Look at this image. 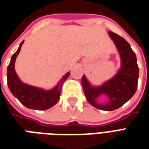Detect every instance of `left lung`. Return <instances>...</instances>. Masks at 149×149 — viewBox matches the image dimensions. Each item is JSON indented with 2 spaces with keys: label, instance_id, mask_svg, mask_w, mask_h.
Wrapping results in <instances>:
<instances>
[{
  "label": "left lung",
  "instance_id": "obj_1",
  "mask_svg": "<svg viewBox=\"0 0 149 149\" xmlns=\"http://www.w3.org/2000/svg\"><path fill=\"white\" fill-rule=\"evenodd\" d=\"M108 34L119 52L121 69L114 77L100 87L91 86L85 76H83L81 80L88 102L102 111L116 110L130 100L136 91L139 77L136 54L130 44L115 33L108 31ZM102 94L108 95L109 101L106 104L97 102L98 97Z\"/></svg>",
  "mask_w": 149,
  "mask_h": 149
}]
</instances>
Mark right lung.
<instances>
[{"mask_svg":"<svg viewBox=\"0 0 149 149\" xmlns=\"http://www.w3.org/2000/svg\"><path fill=\"white\" fill-rule=\"evenodd\" d=\"M24 42V41H23L20 43L17 51L13 55L9 65L8 66L7 82L8 88L13 95L17 98L19 101L27 108L38 111L47 110L58 102L62 84L69 77L70 72H68L64 75L58 84L49 91H45L43 89L24 84L19 79L15 71L16 58L20 51Z\"/></svg>","mask_w":149,"mask_h":149,"instance_id":"1","label":"right lung"}]
</instances>
